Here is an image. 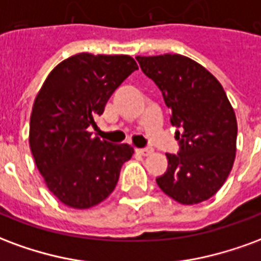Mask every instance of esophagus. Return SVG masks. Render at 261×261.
I'll return each mask as SVG.
<instances>
[{
	"label": "esophagus",
	"instance_id": "esophagus-1",
	"mask_svg": "<svg viewBox=\"0 0 261 261\" xmlns=\"http://www.w3.org/2000/svg\"><path fill=\"white\" fill-rule=\"evenodd\" d=\"M136 152L138 153V155H142V156H147L149 153H152V149H151V148H137Z\"/></svg>",
	"mask_w": 261,
	"mask_h": 261
}]
</instances>
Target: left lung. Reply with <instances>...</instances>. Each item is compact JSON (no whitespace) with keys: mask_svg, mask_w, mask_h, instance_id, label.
Returning a JSON list of instances; mask_svg holds the SVG:
<instances>
[{"mask_svg":"<svg viewBox=\"0 0 261 261\" xmlns=\"http://www.w3.org/2000/svg\"><path fill=\"white\" fill-rule=\"evenodd\" d=\"M144 74L162 91L177 127V155L166 153L161 190L180 204L213 197L228 179L236 155L238 123L224 88L208 69L180 54L138 56Z\"/></svg>","mask_w":261,"mask_h":261,"instance_id":"1","label":"left lung"}]
</instances>
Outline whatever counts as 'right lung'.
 Returning <instances> with one entry per match:
<instances>
[{
	"instance_id": "obj_1",
	"label": "right lung",
	"mask_w": 261,
	"mask_h": 261,
	"mask_svg": "<svg viewBox=\"0 0 261 261\" xmlns=\"http://www.w3.org/2000/svg\"><path fill=\"white\" fill-rule=\"evenodd\" d=\"M138 69L125 56L80 53L61 61L36 95L29 145L48 190L71 208L85 210L106 200L120 169L133 156L128 144L92 137L109 97Z\"/></svg>"
}]
</instances>
